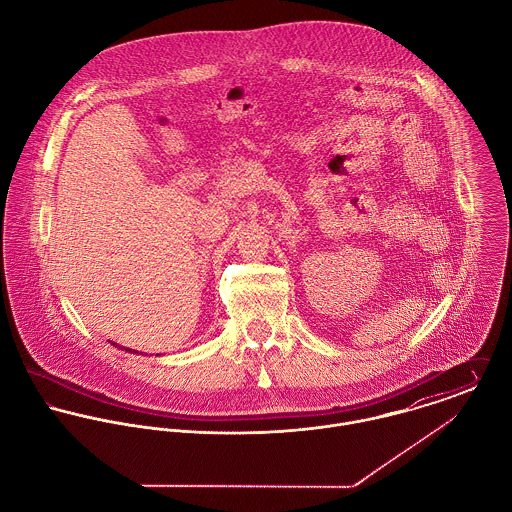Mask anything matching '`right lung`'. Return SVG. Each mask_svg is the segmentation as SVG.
<instances>
[{
	"instance_id": "right-lung-1",
	"label": "right lung",
	"mask_w": 512,
	"mask_h": 512,
	"mask_svg": "<svg viewBox=\"0 0 512 512\" xmlns=\"http://www.w3.org/2000/svg\"><path fill=\"white\" fill-rule=\"evenodd\" d=\"M126 351H130V349H126Z\"/></svg>"
}]
</instances>
